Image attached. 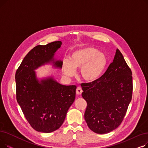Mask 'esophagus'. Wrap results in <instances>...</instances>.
<instances>
[{
	"instance_id": "1",
	"label": "esophagus",
	"mask_w": 148,
	"mask_h": 148,
	"mask_svg": "<svg viewBox=\"0 0 148 148\" xmlns=\"http://www.w3.org/2000/svg\"><path fill=\"white\" fill-rule=\"evenodd\" d=\"M82 92H83V90H82L81 88L78 87V88H77V89H76V94L77 95H81Z\"/></svg>"
}]
</instances>
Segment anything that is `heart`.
Returning a JSON list of instances; mask_svg holds the SVG:
<instances>
[{"mask_svg":"<svg viewBox=\"0 0 148 148\" xmlns=\"http://www.w3.org/2000/svg\"><path fill=\"white\" fill-rule=\"evenodd\" d=\"M108 59L106 54L99 52L94 47L88 46L74 51L69 60L65 59L62 69L68 77H72L77 69H80L81 78L86 83L98 81L103 75L108 65Z\"/></svg>","mask_w":148,"mask_h":148,"instance_id":"heart-1","label":"heart"}]
</instances>
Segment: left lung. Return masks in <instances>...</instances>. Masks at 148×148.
I'll return each instance as SVG.
<instances>
[{"label":"left lung","mask_w":148,"mask_h":148,"mask_svg":"<svg viewBox=\"0 0 148 148\" xmlns=\"http://www.w3.org/2000/svg\"><path fill=\"white\" fill-rule=\"evenodd\" d=\"M82 97L86 101L84 119L98 134L117 128L125 116L132 98V72L117 49L114 59L97 82L82 83Z\"/></svg>","instance_id":"1"}]
</instances>
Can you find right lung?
Returning <instances> with one entry per match:
<instances>
[{
  "instance_id": "1",
  "label": "right lung",
  "mask_w": 148,
  "mask_h": 148,
  "mask_svg": "<svg viewBox=\"0 0 148 148\" xmlns=\"http://www.w3.org/2000/svg\"><path fill=\"white\" fill-rule=\"evenodd\" d=\"M60 41L37 45L23 59L15 73L16 97L27 121L34 130L49 133L59 128L74 103L77 86L61 84L53 75L38 79L35 70L45 64L61 69L55 58Z\"/></svg>"
}]
</instances>
